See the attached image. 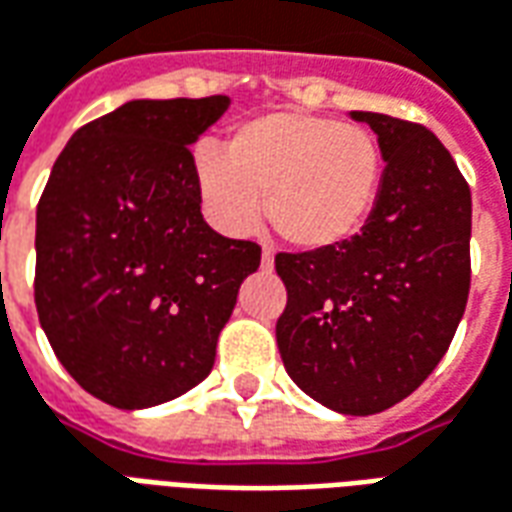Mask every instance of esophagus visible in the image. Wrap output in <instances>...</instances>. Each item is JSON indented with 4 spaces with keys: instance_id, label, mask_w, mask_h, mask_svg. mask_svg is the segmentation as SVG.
Segmentation results:
<instances>
[{
    "instance_id": "1",
    "label": "esophagus",
    "mask_w": 512,
    "mask_h": 512,
    "mask_svg": "<svg viewBox=\"0 0 512 512\" xmlns=\"http://www.w3.org/2000/svg\"><path fill=\"white\" fill-rule=\"evenodd\" d=\"M273 264H275L273 248H264L262 250V267H264V270H273Z\"/></svg>"
}]
</instances>
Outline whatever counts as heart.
Returning <instances> with one entry per match:
<instances>
[{
	"instance_id": "b5f03b06",
	"label": "heart",
	"mask_w": 512,
	"mask_h": 512,
	"mask_svg": "<svg viewBox=\"0 0 512 512\" xmlns=\"http://www.w3.org/2000/svg\"><path fill=\"white\" fill-rule=\"evenodd\" d=\"M383 148L361 123L314 112H267L228 134L226 154L192 157L206 215L226 234H248L264 212L275 234L300 250L353 239L378 204Z\"/></svg>"
}]
</instances>
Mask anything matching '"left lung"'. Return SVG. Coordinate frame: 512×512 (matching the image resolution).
I'll return each mask as SVG.
<instances>
[{"label":"left lung","mask_w":512,"mask_h":512,"mask_svg":"<svg viewBox=\"0 0 512 512\" xmlns=\"http://www.w3.org/2000/svg\"><path fill=\"white\" fill-rule=\"evenodd\" d=\"M350 115L383 148L378 204L344 245L275 256L286 286L275 339L311 400L369 416L419 389L458 331L471 284V192L422 123Z\"/></svg>","instance_id":"obj_1"}]
</instances>
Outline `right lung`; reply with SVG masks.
I'll use <instances>...</instances> for the list:
<instances>
[{"instance_id": "1", "label": "right lung", "mask_w": 512, "mask_h": 512, "mask_svg": "<svg viewBox=\"0 0 512 512\" xmlns=\"http://www.w3.org/2000/svg\"><path fill=\"white\" fill-rule=\"evenodd\" d=\"M228 96L137 99L76 129L38 204L35 306L65 372L137 411L212 372L262 248L206 226L190 146Z\"/></svg>"}]
</instances>
